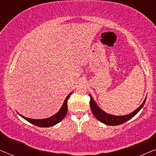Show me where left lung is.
Returning <instances> with one entry per match:
<instances>
[{"label": "left lung", "instance_id": "1", "mask_svg": "<svg viewBox=\"0 0 156 156\" xmlns=\"http://www.w3.org/2000/svg\"><path fill=\"white\" fill-rule=\"evenodd\" d=\"M90 106L91 108V111H92L93 115L95 117V118H97L99 121H101V123L105 124V125H108V126H118V125H121L124 123H126V121L129 120L130 119L136 115L137 113H138L139 111L142 108L143 105L145 104V102H146V98H145L144 101H143L142 104L140 105V107H138L136 111H134L133 113L130 114H128V115H122V116H115V115H110V114H108L106 113H105L104 111H103L98 106V105L95 103V102L93 100V97L91 96L90 95Z\"/></svg>", "mask_w": 156, "mask_h": 156}]
</instances>
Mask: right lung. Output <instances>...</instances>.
Masks as SVG:
<instances>
[{
	"instance_id": "add662e5",
	"label": "right lung",
	"mask_w": 156,
	"mask_h": 156,
	"mask_svg": "<svg viewBox=\"0 0 156 156\" xmlns=\"http://www.w3.org/2000/svg\"><path fill=\"white\" fill-rule=\"evenodd\" d=\"M72 93H69L68 95V96L66 97V98L64 101L63 106L61 107V108L60 109V111L58 112L56 114L51 116L48 118H45V119H41V120H36V119H30V118H28L24 117L22 115H19L21 116L22 118H23L25 120H26L27 121H28L29 123L33 124V125L38 126V127H43V128H47V127H51V126H55V124L58 123L59 122H61L62 120L64 118L66 117V113H67L68 111V105L67 102L69 98L70 95H71Z\"/></svg>"
}]
</instances>
